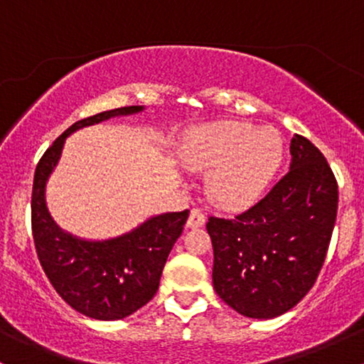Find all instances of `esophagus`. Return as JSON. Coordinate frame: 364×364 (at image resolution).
Returning <instances> with one entry per match:
<instances>
[{
    "label": "esophagus",
    "mask_w": 364,
    "mask_h": 364,
    "mask_svg": "<svg viewBox=\"0 0 364 364\" xmlns=\"http://www.w3.org/2000/svg\"><path fill=\"white\" fill-rule=\"evenodd\" d=\"M203 224H205V214H203L202 210H198V208H191L190 217H188V220H186V228H190V229L202 228Z\"/></svg>",
    "instance_id": "esophagus-1"
}]
</instances>
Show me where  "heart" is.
Here are the masks:
<instances>
[{
    "label": "heart",
    "instance_id": "obj_1",
    "mask_svg": "<svg viewBox=\"0 0 364 364\" xmlns=\"http://www.w3.org/2000/svg\"><path fill=\"white\" fill-rule=\"evenodd\" d=\"M281 135L240 121H219L186 133L179 159L191 173L210 174L208 196L224 210H243L260 198L282 162Z\"/></svg>",
    "mask_w": 364,
    "mask_h": 364
}]
</instances>
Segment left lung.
Segmentation results:
<instances>
[{"label":"left lung","mask_w":364,"mask_h":364,"mask_svg":"<svg viewBox=\"0 0 364 364\" xmlns=\"http://www.w3.org/2000/svg\"><path fill=\"white\" fill-rule=\"evenodd\" d=\"M289 173L232 219L210 217L214 289L250 318H275L306 296L323 265L339 191L327 159L310 140H291Z\"/></svg>","instance_id":"obj_1"}]
</instances>
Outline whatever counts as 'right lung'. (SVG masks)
I'll use <instances>...</instances> for the list:
<instances>
[{"instance_id": "right-lung-1", "label": "right lung", "mask_w": 364, "mask_h": 364, "mask_svg": "<svg viewBox=\"0 0 364 364\" xmlns=\"http://www.w3.org/2000/svg\"><path fill=\"white\" fill-rule=\"evenodd\" d=\"M140 111L144 106L118 107L77 121L46 150L34 174L32 236L41 267L73 310L95 320H121L156 296L162 269L190 210L154 215L118 237L87 241L54 223L46 207V183L60 161L66 136L83 127Z\"/></svg>"}]
</instances>
